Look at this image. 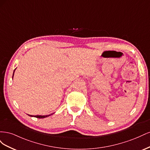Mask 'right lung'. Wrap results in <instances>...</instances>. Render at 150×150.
<instances>
[{"mask_svg":"<svg viewBox=\"0 0 150 150\" xmlns=\"http://www.w3.org/2000/svg\"><path fill=\"white\" fill-rule=\"evenodd\" d=\"M16 69H14V71H13V75H12V79H13V74H14V72H15V70H16ZM52 114H53V113H52ZM52 114L49 115H36V116H34V117H37V118H44V117H48V116H49L52 115ZM29 116H31V117H33V116H33V115H29Z\"/></svg>","mask_w":150,"mask_h":150,"instance_id":"1","label":"right lung"}]
</instances>
